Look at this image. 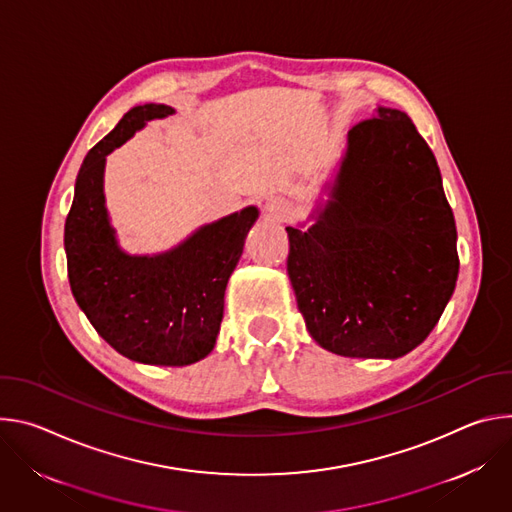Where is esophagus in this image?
Returning a JSON list of instances; mask_svg holds the SVG:
<instances>
[{
    "label": "esophagus",
    "instance_id": "esophagus-1",
    "mask_svg": "<svg viewBox=\"0 0 512 512\" xmlns=\"http://www.w3.org/2000/svg\"><path fill=\"white\" fill-rule=\"evenodd\" d=\"M265 212L271 218H275V221H281V218H285L291 212V204H289V200L279 198V196L277 198H269L265 202Z\"/></svg>",
    "mask_w": 512,
    "mask_h": 512
}]
</instances>
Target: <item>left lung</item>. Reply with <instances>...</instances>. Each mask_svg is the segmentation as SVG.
<instances>
[{
	"label": "left lung",
	"mask_w": 512,
	"mask_h": 512,
	"mask_svg": "<svg viewBox=\"0 0 512 512\" xmlns=\"http://www.w3.org/2000/svg\"><path fill=\"white\" fill-rule=\"evenodd\" d=\"M310 221L285 227L287 273L310 336L352 358H399L442 318L458 233L442 174L407 113L379 105L348 131Z\"/></svg>",
	"instance_id": "left-lung-1"
}]
</instances>
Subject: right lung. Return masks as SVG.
<instances>
[{
    "label": "right lung",
    "mask_w": 512,
    "mask_h": 512,
    "mask_svg": "<svg viewBox=\"0 0 512 512\" xmlns=\"http://www.w3.org/2000/svg\"><path fill=\"white\" fill-rule=\"evenodd\" d=\"M176 111L145 103L87 154L64 225L72 296L99 336L119 354L160 367H186L208 356L223 322L225 289L257 206L198 227L176 247L154 255L121 249L105 200L107 156L152 119Z\"/></svg>",
    "instance_id": "1"
}]
</instances>
